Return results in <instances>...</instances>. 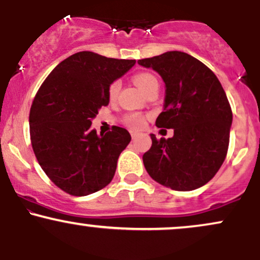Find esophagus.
Returning <instances> with one entry per match:
<instances>
[{
	"mask_svg": "<svg viewBox=\"0 0 260 260\" xmlns=\"http://www.w3.org/2000/svg\"><path fill=\"white\" fill-rule=\"evenodd\" d=\"M131 136H132V138L134 139V138H136L137 136H138V133H137V132H134V131H132V132H131Z\"/></svg>",
	"mask_w": 260,
	"mask_h": 260,
	"instance_id": "esophagus-1",
	"label": "esophagus"
}]
</instances>
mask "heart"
<instances>
[{
	"instance_id": "obj_1",
	"label": "heart",
	"mask_w": 260,
	"mask_h": 260,
	"mask_svg": "<svg viewBox=\"0 0 260 260\" xmlns=\"http://www.w3.org/2000/svg\"><path fill=\"white\" fill-rule=\"evenodd\" d=\"M133 82L138 88L142 90L144 94H147L149 90L154 88V86H159V83H157V79L155 78L151 73H147V72H142V73H137L136 76L133 77ZM120 82L118 80H115L109 88V96L110 99H115L117 96L118 90H120ZM126 123L128 126H131L132 128H140L144 124V117L139 113H131V115L126 116Z\"/></svg>"
}]
</instances>
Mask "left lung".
<instances>
[{"label": "left lung", "instance_id": "left-lung-1", "mask_svg": "<svg viewBox=\"0 0 260 260\" xmlns=\"http://www.w3.org/2000/svg\"><path fill=\"white\" fill-rule=\"evenodd\" d=\"M165 83L164 111L159 128H172V138L156 139L143 155L150 177L175 190L204 186L221 168L229 149L232 111L221 83L199 59L169 51L139 59Z\"/></svg>", "mask_w": 260, "mask_h": 260}]
</instances>
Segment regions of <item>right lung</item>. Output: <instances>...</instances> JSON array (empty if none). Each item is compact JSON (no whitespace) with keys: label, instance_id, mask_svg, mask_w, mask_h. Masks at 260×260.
Listing matches in <instances>:
<instances>
[{"label":"right lung","instance_id":"right-lung-1","mask_svg":"<svg viewBox=\"0 0 260 260\" xmlns=\"http://www.w3.org/2000/svg\"><path fill=\"white\" fill-rule=\"evenodd\" d=\"M134 64L136 59L77 52L53 68L35 95L29 113L32 150L45 174L68 194H91L112 181L131 134L115 126L98 136L91 120L109 105L110 85Z\"/></svg>","mask_w":260,"mask_h":260}]
</instances>
